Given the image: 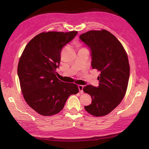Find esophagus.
I'll return each mask as SVG.
<instances>
[{
    "label": "esophagus",
    "mask_w": 149,
    "mask_h": 149,
    "mask_svg": "<svg viewBox=\"0 0 149 149\" xmlns=\"http://www.w3.org/2000/svg\"><path fill=\"white\" fill-rule=\"evenodd\" d=\"M78 88H79V90L81 93H83L84 86H83V85H78Z\"/></svg>",
    "instance_id": "34e87169"
}]
</instances>
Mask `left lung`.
Segmentation results:
<instances>
[{
    "instance_id": "8db88e82",
    "label": "left lung",
    "mask_w": 149,
    "mask_h": 149,
    "mask_svg": "<svg viewBox=\"0 0 149 149\" xmlns=\"http://www.w3.org/2000/svg\"><path fill=\"white\" fill-rule=\"evenodd\" d=\"M79 38L90 49L93 69L100 72L99 86L86 85L83 88L92 99L84 108L95 116H105L125 96L130 74L127 55L122 43L106 30L90 31L81 34Z\"/></svg>"
}]
</instances>
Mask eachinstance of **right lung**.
<instances>
[{
  "mask_svg": "<svg viewBox=\"0 0 149 149\" xmlns=\"http://www.w3.org/2000/svg\"><path fill=\"white\" fill-rule=\"evenodd\" d=\"M77 33H42L27 44L22 52L18 65L22 92L28 105L40 115L58 113L69 96L79 92L77 84L64 83L56 75L62 48Z\"/></svg>",
  "mask_w": 149,
  "mask_h": 149,
  "instance_id": "add662e5",
  "label": "right lung"
}]
</instances>
